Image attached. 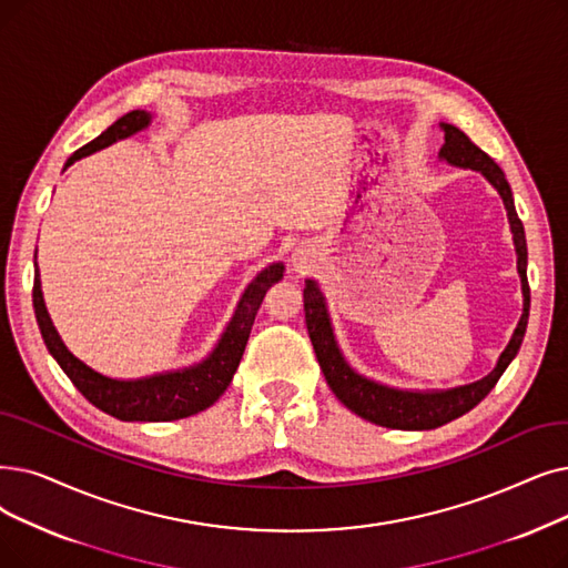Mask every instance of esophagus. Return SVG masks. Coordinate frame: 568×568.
Instances as JSON below:
<instances>
[{
	"mask_svg": "<svg viewBox=\"0 0 568 568\" xmlns=\"http://www.w3.org/2000/svg\"><path fill=\"white\" fill-rule=\"evenodd\" d=\"M294 266H297V271H300V268H304V260H302L300 255H294Z\"/></svg>",
	"mask_w": 568,
	"mask_h": 568,
	"instance_id": "34e87169",
	"label": "esophagus"
}]
</instances>
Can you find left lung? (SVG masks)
I'll list each match as a JSON object with an SVG mask.
<instances>
[{
    "label": "left lung",
    "mask_w": 568,
    "mask_h": 568,
    "mask_svg": "<svg viewBox=\"0 0 568 568\" xmlns=\"http://www.w3.org/2000/svg\"><path fill=\"white\" fill-rule=\"evenodd\" d=\"M440 130L446 143L440 145L438 160L448 162L450 166L478 171V174H483L487 183L495 187L504 200L513 243H515V255H517V274H520V285H523V315L504 353L499 355L497 366L491 368L485 378L468 385L450 387V389H402V387H389L378 381L366 378L357 372V368L351 366V362L345 359V355L338 348L323 290H320L315 281L306 278V287H304L306 327H308L313 351L320 362V368H323L327 385L332 387L336 399L345 408L364 417L368 423L389 427V429H413V432L436 429L440 425L455 420V417L468 413L474 406H478L487 397V392L497 385V381L501 378V374L506 372V366L513 362L517 351H520L525 332H527V320H529L527 239H525V227L520 223V217H517L513 192L504 176V171L455 125L440 122Z\"/></svg>",
    "instance_id": "obj_1"
}]
</instances>
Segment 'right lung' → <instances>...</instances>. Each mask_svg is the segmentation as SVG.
<instances>
[{"mask_svg": "<svg viewBox=\"0 0 568 568\" xmlns=\"http://www.w3.org/2000/svg\"><path fill=\"white\" fill-rule=\"evenodd\" d=\"M151 122H153L151 111L136 109L125 113L122 118H118L109 130H104L100 136L92 139L88 145H83L81 151L73 153L67 160L64 169L71 166L73 162H79L81 158H88L97 151H102V148H109L115 141L143 132ZM283 271H285L283 262H274L264 266L248 283V287H245L241 294L236 311L227 323L225 332L220 334L215 348L202 362L174 368V372L143 376V378L104 376L100 372H94L92 366L81 362L67 348L43 302L37 255H34L32 302H34V315H37V323H39L48 353L53 355V359L60 364V368L69 376V381L77 385V389L92 406L125 423H169V420H181V417L206 410L223 397V392L232 383L234 372L243 357L245 343H248L251 327L255 323V315L260 311L264 294L271 285L283 278Z\"/></svg>", "mask_w": 568, "mask_h": 568, "instance_id": "add662e5", "label": "right lung"}]
</instances>
